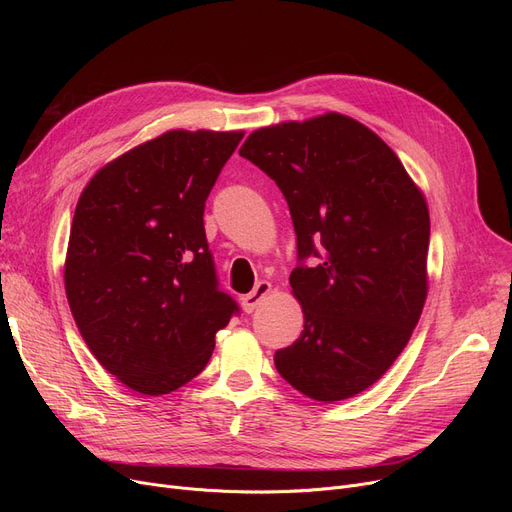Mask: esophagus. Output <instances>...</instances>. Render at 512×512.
<instances>
[{"mask_svg": "<svg viewBox=\"0 0 512 512\" xmlns=\"http://www.w3.org/2000/svg\"><path fill=\"white\" fill-rule=\"evenodd\" d=\"M270 292H272V284L270 282H259L249 294H242V297H240L242 309H245L247 313H253L265 301V297Z\"/></svg>", "mask_w": 512, "mask_h": 512, "instance_id": "esophagus-1", "label": "esophagus"}]
</instances>
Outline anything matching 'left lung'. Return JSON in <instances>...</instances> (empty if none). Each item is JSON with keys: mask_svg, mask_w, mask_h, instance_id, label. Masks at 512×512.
<instances>
[{"mask_svg": "<svg viewBox=\"0 0 512 512\" xmlns=\"http://www.w3.org/2000/svg\"><path fill=\"white\" fill-rule=\"evenodd\" d=\"M238 153L276 180L299 261L319 257L290 274L305 330L276 353L278 373L321 402L367 390L407 346L427 299L421 188L378 134L336 112L259 128Z\"/></svg>", "mask_w": 512, "mask_h": 512, "instance_id": "left-lung-1", "label": "left lung"}]
</instances>
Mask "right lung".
Returning <instances> with one entry per match:
<instances>
[{
    "mask_svg": "<svg viewBox=\"0 0 512 512\" xmlns=\"http://www.w3.org/2000/svg\"><path fill=\"white\" fill-rule=\"evenodd\" d=\"M242 130H168L105 164L76 203L64 263L80 336L134 392L170 394L207 365L238 305L218 290L207 195Z\"/></svg>",
    "mask_w": 512,
    "mask_h": 512,
    "instance_id": "obj_1",
    "label": "right lung"
}]
</instances>
